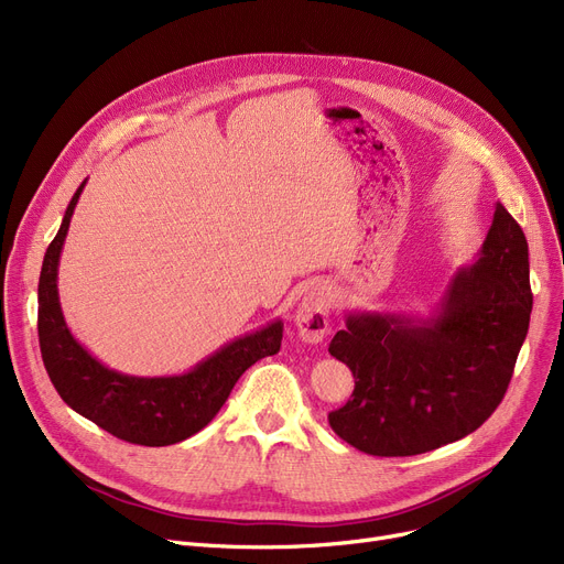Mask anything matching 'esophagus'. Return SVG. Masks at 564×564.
<instances>
[{"mask_svg":"<svg viewBox=\"0 0 564 564\" xmlns=\"http://www.w3.org/2000/svg\"><path fill=\"white\" fill-rule=\"evenodd\" d=\"M329 315H332V290L317 283L313 285L294 311V324H297L300 336L306 343H319L329 332Z\"/></svg>","mask_w":564,"mask_h":564,"instance_id":"obj_1","label":"esophagus"}]
</instances>
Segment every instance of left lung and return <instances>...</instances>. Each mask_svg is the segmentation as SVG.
I'll list each match as a JSON object with an SVG mask.
<instances>
[{
  "label": "left lung",
  "instance_id": "8db88e82",
  "mask_svg": "<svg viewBox=\"0 0 564 564\" xmlns=\"http://www.w3.org/2000/svg\"><path fill=\"white\" fill-rule=\"evenodd\" d=\"M532 311L528 242L496 205L478 260L462 267L427 322L354 313L329 345L354 393L329 413L361 453L409 457L476 432L506 398Z\"/></svg>",
  "mask_w": 564,
  "mask_h": 564
}]
</instances>
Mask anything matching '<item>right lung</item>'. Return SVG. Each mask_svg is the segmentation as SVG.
<instances>
[{
    "label": "right lung",
    "instance_id": "1",
    "mask_svg": "<svg viewBox=\"0 0 564 564\" xmlns=\"http://www.w3.org/2000/svg\"><path fill=\"white\" fill-rule=\"evenodd\" d=\"M70 198L56 237L50 242L39 281V343L43 364L62 400L116 438L137 446H171L200 432L228 400L235 381L256 361L281 349L283 322L237 338L175 377H132L105 368L70 334L58 306V256L70 217L84 189Z\"/></svg>",
    "mask_w": 564,
    "mask_h": 564
}]
</instances>
